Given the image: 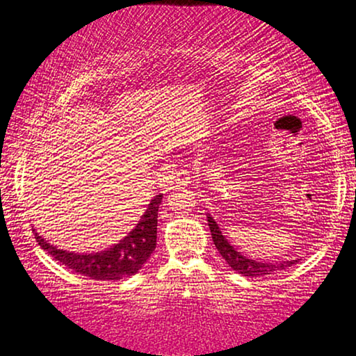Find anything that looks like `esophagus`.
I'll return each mask as SVG.
<instances>
[{"instance_id": "obj_1", "label": "esophagus", "mask_w": 356, "mask_h": 356, "mask_svg": "<svg viewBox=\"0 0 356 356\" xmlns=\"http://www.w3.org/2000/svg\"><path fill=\"white\" fill-rule=\"evenodd\" d=\"M174 180H176L177 187H184V185L192 184V176H190L188 171H179L176 172V176H174Z\"/></svg>"}]
</instances>
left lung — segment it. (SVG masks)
Here are the masks:
<instances>
[{"label": "left lung", "instance_id": "obj_1", "mask_svg": "<svg viewBox=\"0 0 356 356\" xmlns=\"http://www.w3.org/2000/svg\"><path fill=\"white\" fill-rule=\"evenodd\" d=\"M208 218V226L209 230H211V237L213 242L216 245L218 252L221 253V257L226 259V263L229 264L234 271H237L238 274H243L247 277H258V276H268V274H273L279 271V269H285L290 268L292 264L297 263V259H287V261H277V263H269V261H257V259H250L247 257H243L242 253L237 252V248L234 245H230L229 240L226 238V235H222V230L219 227V224L214 221V218L211 214H207Z\"/></svg>", "mask_w": 356, "mask_h": 356}]
</instances>
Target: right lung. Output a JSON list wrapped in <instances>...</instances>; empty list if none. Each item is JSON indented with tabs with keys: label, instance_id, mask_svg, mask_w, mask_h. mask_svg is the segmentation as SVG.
Returning a JSON list of instances; mask_svg holds the SVG:
<instances>
[{
	"label": "right lung",
	"instance_id": "add662e5",
	"mask_svg": "<svg viewBox=\"0 0 356 356\" xmlns=\"http://www.w3.org/2000/svg\"><path fill=\"white\" fill-rule=\"evenodd\" d=\"M163 202V195H156L148 203L145 213L140 216L130 232L114 243L113 247L104 248L95 253H76L58 248L44 240L42 235L33 229L35 238L40 247L47 250L48 254L63 263L64 266L72 269L74 273L97 280H121L137 274L153 250L156 248V229H158V209Z\"/></svg>",
	"mask_w": 356,
	"mask_h": 356
}]
</instances>
